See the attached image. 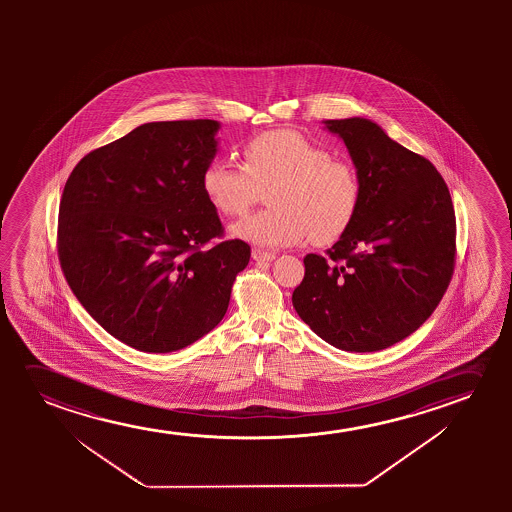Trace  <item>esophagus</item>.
<instances>
[{
  "instance_id": "esophagus-1",
  "label": "esophagus",
  "mask_w": 512,
  "mask_h": 512,
  "mask_svg": "<svg viewBox=\"0 0 512 512\" xmlns=\"http://www.w3.org/2000/svg\"><path fill=\"white\" fill-rule=\"evenodd\" d=\"M253 260H257V262H269V260H273L276 255L273 252H266V250H260V248H253L252 250Z\"/></svg>"
}]
</instances>
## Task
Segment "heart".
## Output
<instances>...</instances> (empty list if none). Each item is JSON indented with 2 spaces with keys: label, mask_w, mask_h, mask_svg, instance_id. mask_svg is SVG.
I'll return each mask as SVG.
<instances>
[{
  "label": "heart",
  "mask_w": 512,
  "mask_h": 512,
  "mask_svg": "<svg viewBox=\"0 0 512 512\" xmlns=\"http://www.w3.org/2000/svg\"><path fill=\"white\" fill-rule=\"evenodd\" d=\"M241 155L243 166L213 159L201 175L204 196L225 217H245L271 187V208L234 225V236L271 248L308 238L325 245L350 227L362 197L351 162L294 129L255 134Z\"/></svg>",
  "instance_id": "obj_1"
}]
</instances>
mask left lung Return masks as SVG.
I'll return each instance as SVG.
<instances>
[{
  "mask_svg": "<svg viewBox=\"0 0 512 512\" xmlns=\"http://www.w3.org/2000/svg\"><path fill=\"white\" fill-rule=\"evenodd\" d=\"M357 168V215L327 255L304 257L297 315L339 350L379 351L420 329L446 294L456 262L448 185L423 155L371 120H327Z\"/></svg>",
  "mask_w": 512,
  "mask_h": 512,
  "instance_id": "1",
  "label": "left lung"
}]
</instances>
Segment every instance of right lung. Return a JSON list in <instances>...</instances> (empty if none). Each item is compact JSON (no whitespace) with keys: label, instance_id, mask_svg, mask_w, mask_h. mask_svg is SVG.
Instances as JSON below:
<instances>
[{"label":"right lung","instance_id":"1","mask_svg":"<svg viewBox=\"0 0 512 512\" xmlns=\"http://www.w3.org/2000/svg\"><path fill=\"white\" fill-rule=\"evenodd\" d=\"M217 120L136 127L71 171L57 220L64 278L115 339L145 353L196 343L224 318L250 246L224 238L201 175Z\"/></svg>","mask_w":512,"mask_h":512}]
</instances>
